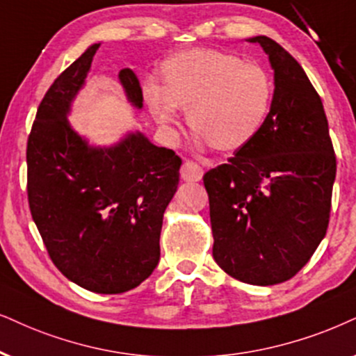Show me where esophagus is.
<instances>
[{"label": "esophagus", "mask_w": 356, "mask_h": 356, "mask_svg": "<svg viewBox=\"0 0 356 356\" xmlns=\"http://www.w3.org/2000/svg\"><path fill=\"white\" fill-rule=\"evenodd\" d=\"M181 175L184 181L187 182H197L200 181L202 175H204V170L197 163H192V161H186L181 169Z\"/></svg>", "instance_id": "1"}]
</instances>
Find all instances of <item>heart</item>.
Listing matches in <instances>:
<instances>
[{"label": "heart", "mask_w": 356, "mask_h": 356, "mask_svg": "<svg viewBox=\"0 0 356 356\" xmlns=\"http://www.w3.org/2000/svg\"><path fill=\"white\" fill-rule=\"evenodd\" d=\"M163 85L147 80L143 95L152 118L168 139L175 138L179 110L195 129L199 146L222 152L241 149L264 124L274 93L263 67L235 54L192 49L165 58Z\"/></svg>", "instance_id": "1"}]
</instances>
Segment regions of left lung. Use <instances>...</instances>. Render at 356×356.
Masks as SVG:
<instances>
[{
  "label": "left lung",
  "mask_w": 356,
  "mask_h": 356,
  "mask_svg": "<svg viewBox=\"0 0 356 356\" xmlns=\"http://www.w3.org/2000/svg\"><path fill=\"white\" fill-rule=\"evenodd\" d=\"M269 115L227 164L204 175L213 259L232 277L273 286L298 274L327 232L337 163L321 97L298 60L266 35Z\"/></svg>",
  "instance_id": "obj_1"
}]
</instances>
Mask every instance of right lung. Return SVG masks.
<instances>
[{
  "label": "right lung",
  "mask_w": 356,
  "mask_h": 356,
  "mask_svg": "<svg viewBox=\"0 0 356 356\" xmlns=\"http://www.w3.org/2000/svg\"><path fill=\"white\" fill-rule=\"evenodd\" d=\"M100 44L67 67L40 102L28 139V197L58 271L87 291L121 294L159 263L163 215L177 191L182 161L141 131L97 146L72 128V103ZM118 80L126 100L143 110L136 74L124 67Z\"/></svg>",
  "instance_id": "add662e5"
}]
</instances>
